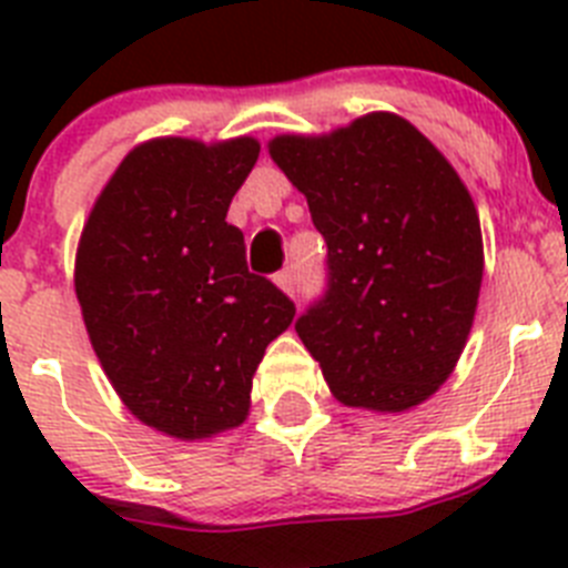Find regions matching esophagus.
Masks as SVG:
<instances>
[{
	"mask_svg": "<svg viewBox=\"0 0 568 568\" xmlns=\"http://www.w3.org/2000/svg\"><path fill=\"white\" fill-rule=\"evenodd\" d=\"M275 287H278L284 295H290V298H295V273L293 270H281V273L275 275Z\"/></svg>",
	"mask_w": 568,
	"mask_h": 568,
	"instance_id": "34e87169",
	"label": "esophagus"
}]
</instances>
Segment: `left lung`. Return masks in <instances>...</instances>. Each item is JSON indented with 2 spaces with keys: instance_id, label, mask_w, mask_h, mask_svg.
<instances>
[{
  "instance_id": "obj_1",
  "label": "left lung",
  "mask_w": 568,
  "mask_h": 568,
  "mask_svg": "<svg viewBox=\"0 0 568 568\" xmlns=\"http://www.w3.org/2000/svg\"><path fill=\"white\" fill-rule=\"evenodd\" d=\"M327 241V295L295 321L344 406L406 413L453 375L484 281L469 190L415 124L386 110L270 139Z\"/></svg>"
}]
</instances>
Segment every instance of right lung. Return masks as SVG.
Returning <instances> with one entry per match:
<instances>
[{"instance_id":"1","label":"right lung","mask_w":568,"mask_h":568,"mask_svg":"<svg viewBox=\"0 0 568 568\" xmlns=\"http://www.w3.org/2000/svg\"><path fill=\"white\" fill-rule=\"evenodd\" d=\"M258 150L253 135L135 144L79 235L73 284L93 353L130 413L170 438L244 424L264 349L293 324V301L250 273L227 224Z\"/></svg>"}]
</instances>
